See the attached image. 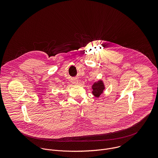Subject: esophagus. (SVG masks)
<instances>
[{
    "mask_svg": "<svg viewBox=\"0 0 158 158\" xmlns=\"http://www.w3.org/2000/svg\"><path fill=\"white\" fill-rule=\"evenodd\" d=\"M73 83H74V84H77L78 83V81L77 80H74L73 81Z\"/></svg>",
    "mask_w": 158,
    "mask_h": 158,
    "instance_id": "obj_1",
    "label": "esophagus"
}]
</instances>
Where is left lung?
<instances>
[{"mask_svg":"<svg viewBox=\"0 0 158 158\" xmlns=\"http://www.w3.org/2000/svg\"><path fill=\"white\" fill-rule=\"evenodd\" d=\"M93 88V94L96 97H99V96L102 93L104 89V85L103 84V82L102 81H99L97 82H95L93 85L92 86Z\"/></svg>","mask_w":158,"mask_h":158,"instance_id":"8db88e82","label":"left lung"}]
</instances>
